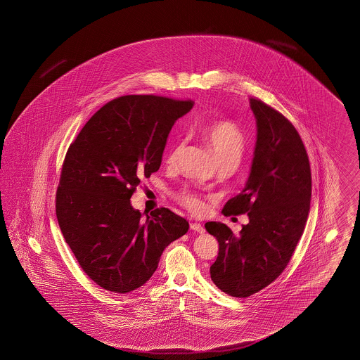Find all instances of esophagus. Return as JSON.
I'll return each mask as SVG.
<instances>
[{"label": "esophagus", "mask_w": 360, "mask_h": 360, "mask_svg": "<svg viewBox=\"0 0 360 360\" xmlns=\"http://www.w3.org/2000/svg\"><path fill=\"white\" fill-rule=\"evenodd\" d=\"M190 228H191V230L195 231V233H200V234L205 231V229H204L202 224H196V222H191V224H190Z\"/></svg>", "instance_id": "34e87169"}]
</instances>
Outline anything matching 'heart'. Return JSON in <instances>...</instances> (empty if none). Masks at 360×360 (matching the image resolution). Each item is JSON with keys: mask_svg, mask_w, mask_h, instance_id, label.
<instances>
[{"mask_svg": "<svg viewBox=\"0 0 360 360\" xmlns=\"http://www.w3.org/2000/svg\"><path fill=\"white\" fill-rule=\"evenodd\" d=\"M204 141L207 143L208 148L211 149L219 165L231 164L238 167L245 153V136L237 124L230 121H217L210 124L204 132ZM184 149V141L174 143L165 158L167 165L174 167ZM178 198L188 210L193 212L202 210V200L196 195L188 191H182L178 195Z\"/></svg>", "mask_w": 360, "mask_h": 360, "instance_id": "1", "label": "heart"}]
</instances>
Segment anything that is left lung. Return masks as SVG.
<instances>
[{
	"label": "left lung",
	"mask_w": 360,
	"mask_h": 360,
	"mask_svg": "<svg viewBox=\"0 0 360 360\" xmlns=\"http://www.w3.org/2000/svg\"><path fill=\"white\" fill-rule=\"evenodd\" d=\"M250 108L256 121L250 176L222 210L225 216L247 213L250 221L238 237L222 222L205 224L219 245L212 281L237 298L266 288L283 272L304 231L311 202V169L298 131L257 98L250 100Z\"/></svg>",
	"instance_id": "obj_1"
}]
</instances>
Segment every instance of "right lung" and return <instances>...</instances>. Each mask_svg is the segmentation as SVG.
Listing matches in <instances>:
<instances>
[{"mask_svg":"<svg viewBox=\"0 0 360 360\" xmlns=\"http://www.w3.org/2000/svg\"><path fill=\"white\" fill-rule=\"evenodd\" d=\"M193 101L130 95L91 117L62 167L56 211L82 269L103 289L126 294L143 286L188 222L167 208L141 221L132 193L158 172L169 134Z\"/></svg>","mask_w":360,"mask_h":360,"instance_id":"right-lung-1","label":"right lung"}]
</instances>
